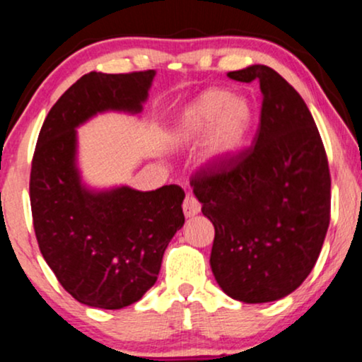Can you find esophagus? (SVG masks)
<instances>
[{
    "label": "esophagus",
    "mask_w": 362,
    "mask_h": 362,
    "mask_svg": "<svg viewBox=\"0 0 362 362\" xmlns=\"http://www.w3.org/2000/svg\"><path fill=\"white\" fill-rule=\"evenodd\" d=\"M199 209H202V204H199L198 199L194 198L193 194H186L185 202H182V211H185L186 216H194L198 215Z\"/></svg>",
    "instance_id": "34e87169"
}]
</instances>
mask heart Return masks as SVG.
I'll list each match as a JSON object with an SVG mask.
<instances>
[{
  "mask_svg": "<svg viewBox=\"0 0 362 362\" xmlns=\"http://www.w3.org/2000/svg\"><path fill=\"white\" fill-rule=\"evenodd\" d=\"M252 120V105L245 97L225 88H209L180 114L173 127V139L177 144H193L204 137L202 160L220 164L242 147Z\"/></svg>",
  "mask_w": 362,
  "mask_h": 362,
  "instance_id": "heart-1",
  "label": "heart"
}]
</instances>
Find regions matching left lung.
I'll return each instance as SVG.
<instances>
[{"mask_svg": "<svg viewBox=\"0 0 362 362\" xmlns=\"http://www.w3.org/2000/svg\"><path fill=\"white\" fill-rule=\"evenodd\" d=\"M263 95L253 144L194 173L191 186L215 226L213 275L247 304L279 300L307 279L331 221V173L298 92L267 65L228 74Z\"/></svg>", "mask_w": 362, "mask_h": 362, "instance_id": "8db88e82", "label": "left lung"}]
</instances>
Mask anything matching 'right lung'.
I'll return each instance as SVG.
<instances>
[{
  "instance_id": "add662e5",
  "label": "right lung",
  "mask_w": 362,
  "mask_h": 362,
  "mask_svg": "<svg viewBox=\"0 0 362 362\" xmlns=\"http://www.w3.org/2000/svg\"><path fill=\"white\" fill-rule=\"evenodd\" d=\"M156 72L80 77L52 107L40 131L30 202L40 252L80 304L122 309L158 280L164 250L185 225V191L129 186L93 191L80 181L77 129L107 110L139 114Z\"/></svg>"
}]
</instances>
